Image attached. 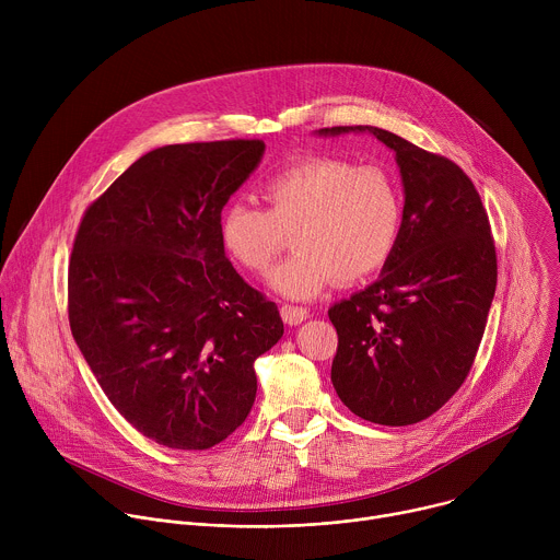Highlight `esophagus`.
I'll return each mask as SVG.
<instances>
[{
	"instance_id": "1",
	"label": "esophagus",
	"mask_w": 560,
	"mask_h": 560,
	"mask_svg": "<svg viewBox=\"0 0 560 560\" xmlns=\"http://www.w3.org/2000/svg\"><path fill=\"white\" fill-rule=\"evenodd\" d=\"M307 314H310V310L301 307V305H283L281 307V318H283V324H288V326L303 324Z\"/></svg>"
}]
</instances>
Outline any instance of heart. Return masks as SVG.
Returning a JSON list of instances; mask_svg holds the SVG:
<instances>
[{
  "label": "heart",
  "mask_w": 560,
  "mask_h": 560,
  "mask_svg": "<svg viewBox=\"0 0 560 560\" xmlns=\"http://www.w3.org/2000/svg\"><path fill=\"white\" fill-rule=\"evenodd\" d=\"M268 210L230 201L219 214L225 253L250 272H266L292 234L294 255L268 285L285 299L307 301L337 279L352 283L385 266L404 230V192L381 166L312 156L264 184Z\"/></svg>",
  "instance_id": "1"
}]
</instances>
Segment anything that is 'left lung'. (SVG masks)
I'll return each instance as SVG.
<instances>
[{"instance_id": "obj_1", "label": "left lung", "mask_w": 560, "mask_h": 560, "mask_svg": "<svg viewBox=\"0 0 560 560\" xmlns=\"http://www.w3.org/2000/svg\"><path fill=\"white\" fill-rule=\"evenodd\" d=\"M348 132H370L394 152L406 217L378 279L328 310L339 335L332 385L357 417L412 425L447 404L483 339L497 290L490 219L450 159L376 126L316 130Z\"/></svg>"}]
</instances>
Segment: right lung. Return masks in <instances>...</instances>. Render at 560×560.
<instances>
[{
	"mask_svg": "<svg viewBox=\"0 0 560 560\" xmlns=\"http://www.w3.org/2000/svg\"><path fill=\"white\" fill-rule=\"evenodd\" d=\"M266 143L230 139L145 152L86 210L68 268V318L97 383L143 436L208 450L246 421L255 361L283 337L219 236L228 199Z\"/></svg>",
	"mask_w": 560,
	"mask_h": 560,
	"instance_id": "obj_1",
	"label": "right lung"
}]
</instances>
